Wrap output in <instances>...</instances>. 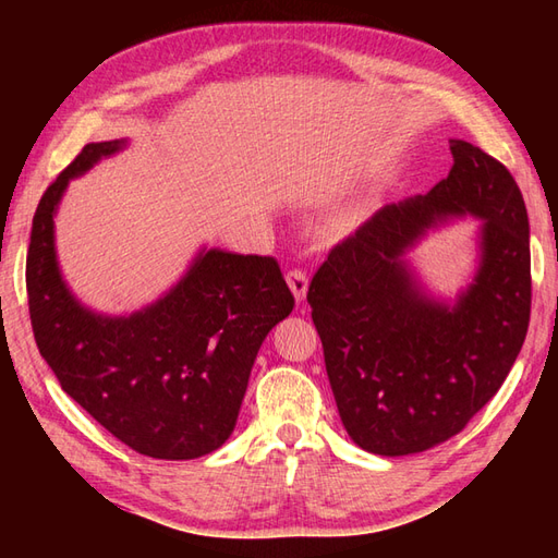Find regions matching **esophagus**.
Wrapping results in <instances>:
<instances>
[{
  "instance_id": "obj_1",
  "label": "esophagus",
  "mask_w": 558,
  "mask_h": 558,
  "mask_svg": "<svg viewBox=\"0 0 558 558\" xmlns=\"http://www.w3.org/2000/svg\"><path fill=\"white\" fill-rule=\"evenodd\" d=\"M288 286L292 290L298 302H302L306 298V288H310V278H306V270L302 268H290L288 272Z\"/></svg>"
}]
</instances>
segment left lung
I'll list each match as a JSON object with an SVG mask.
<instances>
[{"label":"left lung","instance_id":"8db88e82","mask_svg":"<svg viewBox=\"0 0 558 558\" xmlns=\"http://www.w3.org/2000/svg\"><path fill=\"white\" fill-rule=\"evenodd\" d=\"M429 194L386 206L328 252L306 292L340 420L360 448L408 456L465 429L506 381L530 324V225L496 158L450 141ZM477 215L483 264L453 307L422 295L401 254L438 219Z\"/></svg>","mask_w":558,"mask_h":558}]
</instances>
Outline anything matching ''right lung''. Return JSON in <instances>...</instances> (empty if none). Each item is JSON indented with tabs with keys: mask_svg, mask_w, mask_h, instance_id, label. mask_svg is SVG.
Here are the masks:
<instances>
[{
	"mask_svg": "<svg viewBox=\"0 0 558 558\" xmlns=\"http://www.w3.org/2000/svg\"><path fill=\"white\" fill-rule=\"evenodd\" d=\"M122 146H83L43 194L26 258L31 326L64 393L112 436L141 456L192 460L228 441L260 342L294 298L272 256L210 248L144 312L83 310L57 268L54 208L71 177Z\"/></svg>",
	"mask_w": 558,
	"mask_h": 558,
	"instance_id": "1",
	"label": "right lung"
}]
</instances>
